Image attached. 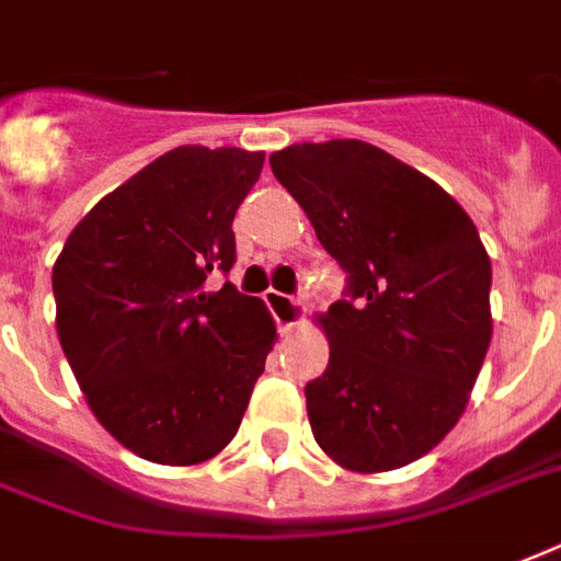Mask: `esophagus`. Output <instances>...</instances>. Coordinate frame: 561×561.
<instances>
[{"mask_svg": "<svg viewBox=\"0 0 561 561\" xmlns=\"http://www.w3.org/2000/svg\"><path fill=\"white\" fill-rule=\"evenodd\" d=\"M264 302L271 308V314L276 317V323H279L282 332H294V329L302 323V317H306L302 302L288 297V294H282V290H267V294H264Z\"/></svg>", "mask_w": 561, "mask_h": 561, "instance_id": "esophagus-1", "label": "esophagus"}]
</instances>
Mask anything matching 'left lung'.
I'll return each mask as SVG.
<instances>
[{"label":"left lung","instance_id":"left-lung-1","mask_svg":"<svg viewBox=\"0 0 561 561\" xmlns=\"http://www.w3.org/2000/svg\"><path fill=\"white\" fill-rule=\"evenodd\" d=\"M271 169L350 299L317 317L329 367L306 383L317 445L360 474L401 469L460 422L492 341V264L474 220L422 171L360 139L288 145Z\"/></svg>","mask_w":561,"mask_h":561}]
</instances>
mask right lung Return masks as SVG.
<instances>
[{"mask_svg": "<svg viewBox=\"0 0 561 561\" xmlns=\"http://www.w3.org/2000/svg\"><path fill=\"white\" fill-rule=\"evenodd\" d=\"M264 153L180 145L101 197L51 271L57 337L83 399L127 451L197 466L236 436L276 343L236 262L232 218Z\"/></svg>", "mask_w": 561, "mask_h": 561, "instance_id": "obj_1", "label": "right lung"}]
</instances>
